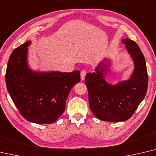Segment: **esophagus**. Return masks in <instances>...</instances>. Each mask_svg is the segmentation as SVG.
I'll list each match as a JSON object with an SVG mask.
<instances>
[{
    "label": "esophagus",
    "instance_id": "obj_1",
    "mask_svg": "<svg viewBox=\"0 0 156 156\" xmlns=\"http://www.w3.org/2000/svg\"><path fill=\"white\" fill-rule=\"evenodd\" d=\"M87 74V72L85 70H82L80 72V78L81 80H84V78H85V76Z\"/></svg>",
    "mask_w": 156,
    "mask_h": 156
}]
</instances>
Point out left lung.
Listing matches in <instances>:
<instances>
[{
  "label": "left lung",
  "instance_id": "8db88e82",
  "mask_svg": "<svg viewBox=\"0 0 156 156\" xmlns=\"http://www.w3.org/2000/svg\"><path fill=\"white\" fill-rule=\"evenodd\" d=\"M121 42L134 62V72L128 80L115 85L107 83L105 76L111 61L107 58L85 77L90 110L99 119L109 122H121L131 117L145 98L148 86L146 62L140 48L128 38Z\"/></svg>",
  "mask_w": 156,
  "mask_h": 156
}]
</instances>
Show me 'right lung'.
<instances>
[{"instance_id":"1","label":"right lung","mask_w":156,"mask_h":156,"mask_svg":"<svg viewBox=\"0 0 156 156\" xmlns=\"http://www.w3.org/2000/svg\"><path fill=\"white\" fill-rule=\"evenodd\" d=\"M30 44V41H27L11 53L5 74L7 89L25 119L38 124H51L65 111L71 89L80 80V72L32 70L27 60Z\"/></svg>"}]
</instances>
